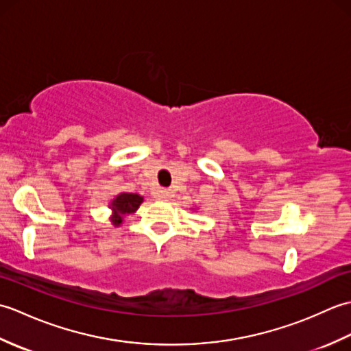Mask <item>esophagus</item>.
Returning <instances> with one entry per match:
<instances>
[{
	"label": "esophagus",
	"instance_id": "esophagus-1",
	"mask_svg": "<svg viewBox=\"0 0 351 351\" xmlns=\"http://www.w3.org/2000/svg\"><path fill=\"white\" fill-rule=\"evenodd\" d=\"M158 197L162 199V200H167V199L171 197V193H170V190H167V189H162V190H160V193H158Z\"/></svg>",
	"mask_w": 351,
	"mask_h": 351
}]
</instances>
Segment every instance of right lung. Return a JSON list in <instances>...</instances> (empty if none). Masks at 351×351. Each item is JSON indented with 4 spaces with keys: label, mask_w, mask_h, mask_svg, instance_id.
<instances>
[{
    "label": "right lung",
    "mask_w": 351,
    "mask_h": 351,
    "mask_svg": "<svg viewBox=\"0 0 351 351\" xmlns=\"http://www.w3.org/2000/svg\"><path fill=\"white\" fill-rule=\"evenodd\" d=\"M143 196L137 195V193H119V195L111 199L108 204V208L111 210L110 221L113 223L116 228H119L123 223V219L126 215H131L138 210V206L143 204Z\"/></svg>",
    "instance_id": "obj_1"
}]
</instances>
